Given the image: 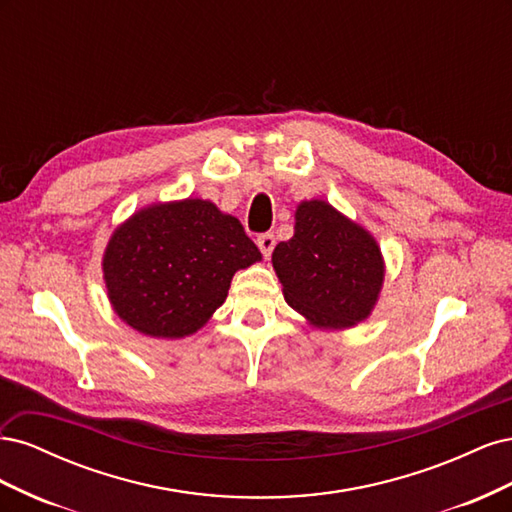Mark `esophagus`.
<instances>
[{
    "mask_svg": "<svg viewBox=\"0 0 512 512\" xmlns=\"http://www.w3.org/2000/svg\"><path fill=\"white\" fill-rule=\"evenodd\" d=\"M256 243L260 247L262 256H271L273 247H275V235H273V232H262V235L256 237Z\"/></svg>",
    "mask_w": 512,
    "mask_h": 512,
    "instance_id": "obj_1",
    "label": "esophagus"
}]
</instances>
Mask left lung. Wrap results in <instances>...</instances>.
I'll use <instances>...</instances> for the list:
<instances>
[{
	"label": "left lung",
	"mask_w": 512,
	"mask_h": 512,
	"mask_svg": "<svg viewBox=\"0 0 512 512\" xmlns=\"http://www.w3.org/2000/svg\"><path fill=\"white\" fill-rule=\"evenodd\" d=\"M273 267L288 305L327 329L367 318L384 277L374 237L322 200L297 209L294 237L277 243Z\"/></svg>",
	"instance_id": "left-lung-1"
}]
</instances>
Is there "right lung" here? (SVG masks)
<instances>
[{"mask_svg":"<svg viewBox=\"0 0 512 512\" xmlns=\"http://www.w3.org/2000/svg\"><path fill=\"white\" fill-rule=\"evenodd\" d=\"M260 260L241 222L209 200L153 205L108 241L104 280L115 312L151 337L198 331L218 309L235 271Z\"/></svg>","mask_w":512,"mask_h":512,"instance_id":"obj_1","label":"right lung"}]
</instances>
